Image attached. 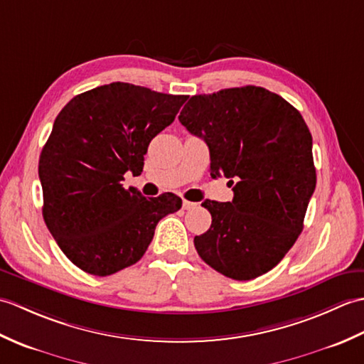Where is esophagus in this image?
<instances>
[{
	"label": "esophagus",
	"instance_id": "obj_1",
	"mask_svg": "<svg viewBox=\"0 0 364 364\" xmlns=\"http://www.w3.org/2000/svg\"><path fill=\"white\" fill-rule=\"evenodd\" d=\"M197 203L194 202H189V200H183V210H192V208H196Z\"/></svg>",
	"mask_w": 364,
	"mask_h": 364
}]
</instances>
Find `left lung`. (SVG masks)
Returning a JSON list of instances; mask_svg holds the SVG:
<instances>
[{"label": "left lung", "mask_w": 364, "mask_h": 364, "mask_svg": "<svg viewBox=\"0 0 364 364\" xmlns=\"http://www.w3.org/2000/svg\"><path fill=\"white\" fill-rule=\"evenodd\" d=\"M210 149L211 176L230 178L235 197L202 203L211 227L194 237L208 266L233 280L274 269L304 230L316 188L313 137L300 112L264 87L194 95L178 115Z\"/></svg>", "instance_id": "left-lung-1"}]
</instances>
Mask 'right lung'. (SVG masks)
Masks as SVG:
<instances>
[{
	"instance_id": "right-lung-1",
	"label": "right lung",
	"mask_w": 364,
	"mask_h": 364,
	"mask_svg": "<svg viewBox=\"0 0 364 364\" xmlns=\"http://www.w3.org/2000/svg\"><path fill=\"white\" fill-rule=\"evenodd\" d=\"M188 95L111 82L73 97L54 120L38 159L43 220L75 266L106 277L144 257L158 222L181 208L172 192L145 198L125 189L141 175L151 139Z\"/></svg>"
}]
</instances>
